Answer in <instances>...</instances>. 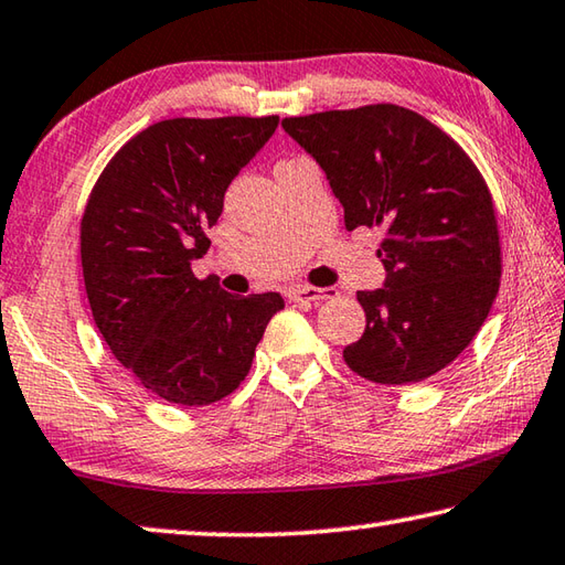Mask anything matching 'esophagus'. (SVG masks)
Here are the masks:
<instances>
[{"label": "esophagus", "mask_w": 565, "mask_h": 565, "mask_svg": "<svg viewBox=\"0 0 565 565\" xmlns=\"http://www.w3.org/2000/svg\"><path fill=\"white\" fill-rule=\"evenodd\" d=\"M335 289H313V286H299V289L289 291V299L294 303H318L326 299H333Z\"/></svg>", "instance_id": "obj_1"}]
</instances>
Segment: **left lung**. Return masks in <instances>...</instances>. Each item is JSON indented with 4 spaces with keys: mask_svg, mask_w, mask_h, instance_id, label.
I'll return each instance as SVG.
<instances>
[{
    "mask_svg": "<svg viewBox=\"0 0 565 565\" xmlns=\"http://www.w3.org/2000/svg\"><path fill=\"white\" fill-rule=\"evenodd\" d=\"M284 130L326 172L345 230L383 227L385 284L358 291L353 373L413 385L447 367L487 321L501 279L494 202L457 142L393 104L284 118Z\"/></svg>",
    "mask_w": 565,
    "mask_h": 565,
    "instance_id": "obj_1",
    "label": "left lung"
}]
</instances>
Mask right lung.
<instances>
[{
    "label": "right lung",
    "instance_id": "1",
    "mask_svg": "<svg viewBox=\"0 0 565 565\" xmlns=\"http://www.w3.org/2000/svg\"><path fill=\"white\" fill-rule=\"evenodd\" d=\"M279 116L170 118L130 138L90 190L81 266L110 353L150 393L182 407L217 403L252 367L279 294L234 296L192 262L224 192L274 136Z\"/></svg>",
    "mask_w": 565,
    "mask_h": 565
}]
</instances>
